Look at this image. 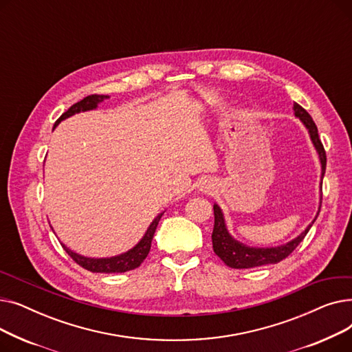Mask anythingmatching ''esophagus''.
I'll return each mask as SVG.
<instances>
[{
  "label": "esophagus",
  "mask_w": 352,
  "mask_h": 352,
  "mask_svg": "<svg viewBox=\"0 0 352 352\" xmlns=\"http://www.w3.org/2000/svg\"><path fill=\"white\" fill-rule=\"evenodd\" d=\"M211 184H210V181H204V182H201V186H199V190L201 191H206V192H208L210 190H211Z\"/></svg>",
  "instance_id": "34e87169"
}]
</instances>
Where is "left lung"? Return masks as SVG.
I'll return each instance as SVG.
<instances>
[{"label":"left lung","instance_id":"8db88e82","mask_svg":"<svg viewBox=\"0 0 352 352\" xmlns=\"http://www.w3.org/2000/svg\"><path fill=\"white\" fill-rule=\"evenodd\" d=\"M294 113H295V117H298L307 126L311 141L318 153V157L321 161V179H322L324 174H325V166H327V155H325L324 145L318 137L317 125L312 121L311 116L307 113V111L297 102L294 104ZM321 186H322V181H321ZM318 214H320V211H318ZM214 218H215L214 219V230H212L214 252L228 267L236 268V270L254 268V267H261V265H267V264H276V263L285 260V258L298 247V244L302 241L307 232L312 227L314 221L317 219V217L314 218V221L305 228V231H302L297 238H294L292 241H289L284 245L270 247V248H258V247H248L243 243H239L230 235V232L226 227L224 214L217 204H214Z\"/></svg>","mask_w":352,"mask_h":352}]
</instances>
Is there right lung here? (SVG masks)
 <instances>
[{
  "label": "right lung",
  "instance_id": "1",
  "mask_svg": "<svg viewBox=\"0 0 352 352\" xmlns=\"http://www.w3.org/2000/svg\"><path fill=\"white\" fill-rule=\"evenodd\" d=\"M109 98L108 96H98V94H92L85 97L84 100L76 102L74 105H71L65 113L55 121L54 128L57 126L63 120L74 116V114H78L81 111H89V109H96L97 105L100 102H102L104 100ZM164 212L158 214L154 221L151 223V226L148 227L145 235L141 238V241L129 251L116 255V256H111V258H88V256H82L77 252L71 251L69 248H67L64 244V250L67 251V254L72 258L74 261H76L78 265H81L82 268L91 271V272H105V274H111V272H125V271H131L134 268H138L141 265V263L145 260L148 252L151 250V243H153V238H154V232L157 230V226L160 223V219L162 217Z\"/></svg>",
  "mask_w": 352,
  "mask_h": 352
}]
</instances>
